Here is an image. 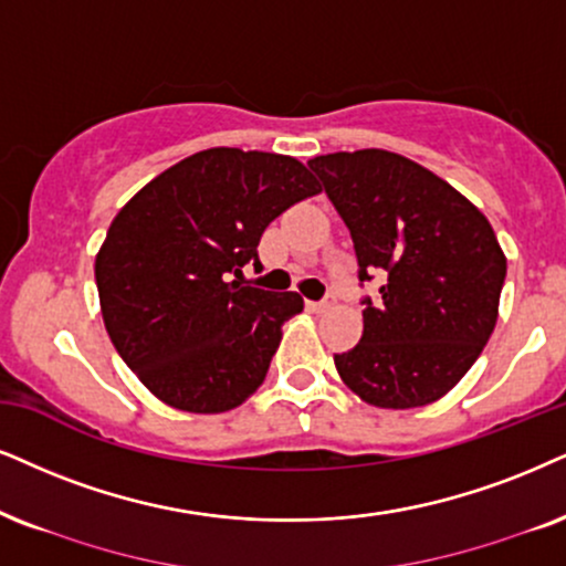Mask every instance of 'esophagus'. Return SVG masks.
I'll return each instance as SVG.
<instances>
[{"mask_svg": "<svg viewBox=\"0 0 566 566\" xmlns=\"http://www.w3.org/2000/svg\"><path fill=\"white\" fill-rule=\"evenodd\" d=\"M332 303H334V295H326L324 300H307V307H311L313 313H324L332 307Z\"/></svg>", "mask_w": 566, "mask_h": 566, "instance_id": "esophagus-1", "label": "esophagus"}]
</instances>
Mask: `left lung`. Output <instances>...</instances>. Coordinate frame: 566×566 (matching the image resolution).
<instances>
[{"instance_id": "left-lung-1", "label": "left lung", "mask_w": 566, "mask_h": 566, "mask_svg": "<svg viewBox=\"0 0 566 566\" xmlns=\"http://www.w3.org/2000/svg\"><path fill=\"white\" fill-rule=\"evenodd\" d=\"M347 224L357 276H384L363 297V336L334 355L342 381L386 410L447 395L496 326L506 259L489 219L462 192L405 156L363 148L307 161Z\"/></svg>"}]
</instances>
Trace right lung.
Instances as JSON below:
<instances>
[{
	"mask_svg": "<svg viewBox=\"0 0 566 566\" xmlns=\"http://www.w3.org/2000/svg\"><path fill=\"white\" fill-rule=\"evenodd\" d=\"M321 192L292 156L192 154L123 206L96 255L104 326L127 368L182 412H227L266 378L297 292L240 284L266 227Z\"/></svg>",
	"mask_w": 566,
	"mask_h": 566,
	"instance_id": "obj_1",
	"label": "right lung"
}]
</instances>
